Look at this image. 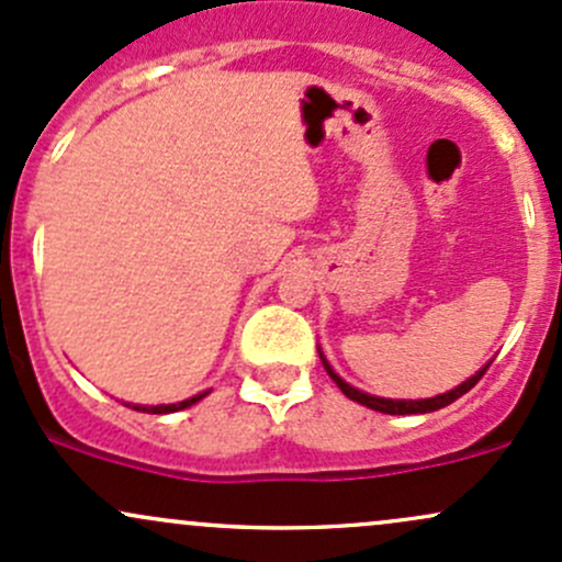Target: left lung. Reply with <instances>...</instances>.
<instances>
[{
	"instance_id": "left-lung-1",
	"label": "left lung",
	"mask_w": 562,
	"mask_h": 562,
	"mask_svg": "<svg viewBox=\"0 0 562 562\" xmlns=\"http://www.w3.org/2000/svg\"><path fill=\"white\" fill-rule=\"evenodd\" d=\"M319 357H323V351H319ZM323 366H325V371H328L330 379L338 384V390L347 394L349 400H355V403L366 405V408L379 411V413H390V416H408V413H431V411H440V408H446V405H451L453 400H459L461 394L470 392L472 386L477 384L480 379H483V373L488 371L491 362L485 368H480V371L474 373L472 379H467L464 384L456 386V390L446 392V394H437V397H427V400H386V397H373V394L355 390V386H349L347 381L341 379V375L333 373V368L328 366V360H325V357H323Z\"/></svg>"
}]
</instances>
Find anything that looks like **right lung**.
<instances>
[{
    "label": "right lung",
    "instance_id": "1",
    "mask_svg": "<svg viewBox=\"0 0 562 562\" xmlns=\"http://www.w3.org/2000/svg\"><path fill=\"white\" fill-rule=\"evenodd\" d=\"M205 394H207V392H202V394H194V397L183 400V403H176V405H133V411H144V413H176V411H183V408H189V405L200 403V400L205 397Z\"/></svg>",
    "mask_w": 562,
    "mask_h": 562
}]
</instances>
